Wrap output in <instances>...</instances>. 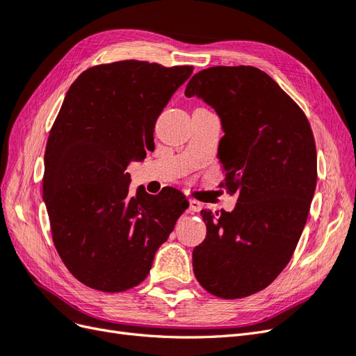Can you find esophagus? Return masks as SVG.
<instances>
[{
    "label": "esophagus",
    "mask_w": 356,
    "mask_h": 356,
    "mask_svg": "<svg viewBox=\"0 0 356 356\" xmlns=\"http://www.w3.org/2000/svg\"><path fill=\"white\" fill-rule=\"evenodd\" d=\"M202 208H203L202 202H199L196 199H190V211L191 212H199V211H202Z\"/></svg>",
    "instance_id": "esophagus-1"
}]
</instances>
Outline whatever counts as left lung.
I'll use <instances>...</instances> for the list:
<instances>
[{
  "instance_id": "left-lung-1",
  "label": "left lung",
  "mask_w": 356,
  "mask_h": 356,
  "mask_svg": "<svg viewBox=\"0 0 356 356\" xmlns=\"http://www.w3.org/2000/svg\"><path fill=\"white\" fill-rule=\"evenodd\" d=\"M186 96L221 117V187L238 195L232 212L202 211L207 238L193 251L199 284L234 300L270 285L293 257L316 187V145L305 111L254 67H211Z\"/></svg>"
}]
</instances>
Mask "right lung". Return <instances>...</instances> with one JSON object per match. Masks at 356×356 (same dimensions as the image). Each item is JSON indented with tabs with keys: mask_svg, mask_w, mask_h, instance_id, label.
I'll list each match as a JSON object with an SVG mask.
<instances>
[{
	"mask_svg": "<svg viewBox=\"0 0 356 356\" xmlns=\"http://www.w3.org/2000/svg\"><path fill=\"white\" fill-rule=\"evenodd\" d=\"M191 72L118 60L83 71L67 92L47 139L42 199L60 260L86 286L122 293L141 284L188 208L169 187L129 195L126 168L154 148L157 117Z\"/></svg>",
	"mask_w": 356,
	"mask_h": 356,
	"instance_id": "add662e5",
	"label": "right lung"
}]
</instances>
